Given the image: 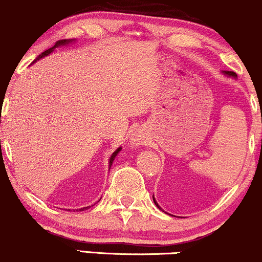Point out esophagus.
Listing matches in <instances>:
<instances>
[{
    "label": "esophagus",
    "mask_w": 262,
    "mask_h": 262,
    "mask_svg": "<svg viewBox=\"0 0 262 262\" xmlns=\"http://www.w3.org/2000/svg\"><path fill=\"white\" fill-rule=\"evenodd\" d=\"M148 142V138L142 130H137L134 132V135L131 136V144L132 146H142V144H146Z\"/></svg>",
    "instance_id": "1"
}]
</instances>
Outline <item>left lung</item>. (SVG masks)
I'll return each mask as SVG.
<instances>
[{"mask_svg":"<svg viewBox=\"0 0 262 262\" xmlns=\"http://www.w3.org/2000/svg\"><path fill=\"white\" fill-rule=\"evenodd\" d=\"M226 74H227V75H230V76H234L235 77V73H233V72H225ZM153 200H154V203H156V205L158 206V208H159L160 209V206L159 205H158V203L156 202V199H154V196H153Z\"/></svg>","mask_w":262,"mask_h":262,"instance_id":"obj_1","label":"left lung"}]
</instances>
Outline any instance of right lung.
Wrapping results in <instances>:
<instances>
[{
	"label": "right lung",
	"mask_w": 262,
	"mask_h": 262,
	"mask_svg": "<svg viewBox=\"0 0 262 262\" xmlns=\"http://www.w3.org/2000/svg\"><path fill=\"white\" fill-rule=\"evenodd\" d=\"M68 42H70V41H69V40H59V41H57V42H56V45H54V46H53V47H51V48H50V50H46V51H45V52H42V53L40 54V56H37V58H36V59H35V60H34V62H36V60H38V59H41V58H43V57H46V56H48V54H50V53H52V52H53V51H54V50H56V48H57L58 46H63V45H66V43H68ZM34 62H32V63H34ZM120 149H121V148H118V149H116V150L114 151V153H113V154H112V157H111V160H109V167H111V166H112L113 161H114V159H115V157H116V156H118V153H119V151H120ZM87 209H90V206H86V208H81V209H79V210H80V211H83V210H87Z\"/></svg>",
	"instance_id": "obj_1"
}]
</instances>
